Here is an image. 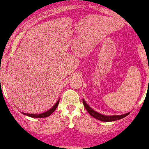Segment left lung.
I'll return each instance as SVG.
<instances>
[{
  "instance_id": "left-lung-1",
  "label": "left lung",
  "mask_w": 149,
  "mask_h": 149,
  "mask_svg": "<svg viewBox=\"0 0 149 149\" xmlns=\"http://www.w3.org/2000/svg\"><path fill=\"white\" fill-rule=\"evenodd\" d=\"M83 103H84V106H85L86 109L87 110L89 114L91 116H92L93 117H95V119L99 120L100 121H103V122H111V121H115L118 120H120L123 117H126L127 115H129L130 114V112H128L126 114H120V115H104V114H100V113L95 111L94 109H91L86 103L84 100H83Z\"/></svg>"
}]
</instances>
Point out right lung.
I'll list each match as a JSON object with an SVG mask.
<instances>
[{"label":"right lung","instance_id":"obj_1","mask_svg":"<svg viewBox=\"0 0 149 149\" xmlns=\"http://www.w3.org/2000/svg\"><path fill=\"white\" fill-rule=\"evenodd\" d=\"M59 101H60V99L58 100V102H57V103H56L55 104H54V106H52V108H51V109H50L49 110H48V111H46V112L41 113V114H26V113H24V112H22V114H25V115H26V116H29V117H35V118H41V117H49V116L51 115V114H52L53 112H54V110H55V109H57V107H58V103H59Z\"/></svg>","mask_w":149,"mask_h":149}]
</instances>
